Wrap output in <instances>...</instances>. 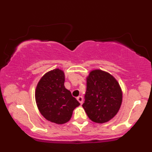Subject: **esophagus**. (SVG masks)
I'll return each mask as SVG.
<instances>
[{"instance_id":"obj_1","label":"esophagus","mask_w":152,"mask_h":152,"mask_svg":"<svg viewBox=\"0 0 152 152\" xmlns=\"http://www.w3.org/2000/svg\"><path fill=\"white\" fill-rule=\"evenodd\" d=\"M76 99H77L78 102H79L80 104H82V103H83V97H82L81 96H78Z\"/></svg>"}]
</instances>
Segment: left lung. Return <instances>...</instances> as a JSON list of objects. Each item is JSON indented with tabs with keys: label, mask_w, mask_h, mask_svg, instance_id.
I'll list each match as a JSON object with an SVG mask.
<instances>
[{
	"label": "left lung",
	"mask_w": 152,
	"mask_h": 152,
	"mask_svg": "<svg viewBox=\"0 0 152 152\" xmlns=\"http://www.w3.org/2000/svg\"><path fill=\"white\" fill-rule=\"evenodd\" d=\"M82 106L96 123L109 121L117 114L122 102L119 84L109 73L94 70L86 79V91Z\"/></svg>",
	"instance_id": "8db88e82"
}]
</instances>
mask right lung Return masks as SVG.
Here are the masks:
<instances>
[{
    "instance_id": "right-lung-1",
    "label": "right lung",
    "mask_w": 152,
    "mask_h": 152,
    "mask_svg": "<svg viewBox=\"0 0 152 152\" xmlns=\"http://www.w3.org/2000/svg\"><path fill=\"white\" fill-rule=\"evenodd\" d=\"M64 73L56 69L46 73L38 82L36 101L43 117L53 123L62 124L69 121L74 109L80 105L64 86Z\"/></svg>"
}]
</instances>
